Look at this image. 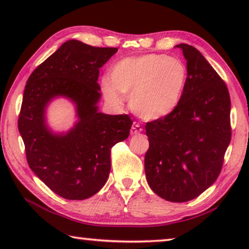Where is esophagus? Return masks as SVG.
Masks as SVG:
<instances>
[{"mask_svg":"<svg viewBox=\"0 0 249 249\" xmlns=\"http://www.w3.org/2000/svg\"><path fill=\"white\" fill-rule=\"evenodd\" d=\"M142 130V128L141 127L140 124L134 123L133 126H132V128H130V134H132V135H137V134H140Z\"/></svg>","mask_w":249,"mask_h":249,"instance_id":"1","label":"esophagus"}]
</instances>
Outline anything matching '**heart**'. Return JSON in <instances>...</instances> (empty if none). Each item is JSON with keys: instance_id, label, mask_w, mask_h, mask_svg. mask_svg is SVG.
I'll use <instances>...</instances> for the list:
<instances>
[{"instance_id": "b5f03b06", "label": "heart", "mask_w": 249, "mask_h": 249, "mask_svg": "<svg viewBox=\"0 0 249 249\" xmlns=\"http://www.w3.org/2000/svg\"><path fill=\"white\" fill-rule=\"evenodd\" d=\"M188 78L180 59L165 54L125 58L112 67L109 78L102 80V90L109 103L121 104L123 95L142 119L161 120L171 115L181 103Z\"/></svg>"}]
</instances>
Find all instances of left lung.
<instances>
[{
	"mask_svg": "<svg viewBox=\"0 0 249 249\" xmlns=\"http://www.w3.org/2000/svg\"><path fill=\"white\" fill-rule=\"evenodd\" d=\"M188 78L171 115L148 122L145 172L156 195L187 202L210 188L222 170L231 137V99L225 82L193 46L180 44Z\"/></svg>",
	"mask_w": 249,
	"mask_h": 249,
	"instance_id": "obj_1",
	"label": "left lung"
}]
</instances>
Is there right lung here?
I'll use <instances>...</instances> for the list:
<instances>
[{
  "mask_svg": "<svg viewBox=\"0 0 249 249\" xmlns=\"http://www.w3.org/2000/svg\"><path fill=\"white\" fill-rule=\"evenodd\" d=\"M117 48H100L71 39L29 75L25 86L18 130L28 166L56 195L84 200L99 192L111 170V148L126 140L133 121L127 114L98 111L100 68ZM58 96L72 100L78 122L56 134L45 124L48 103Z\"/></svg>",
  "mask_w": 249,
  "mask_h": 249,
  "instance_id": "obj_1",
  "label": "right lung"
}]
</instances>
